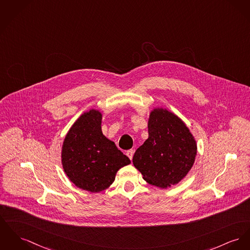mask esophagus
Wrapping results in <instances>:
<instances>
[{
    "label": "esophagus",
    "instance_id": "obj_1",
    "mask_svg": "<svg viewBox=\"0 0 250 250\" xmlns=\"http://www.w3.org/2000/svg\"><path fill=\"white\" fill-rule=\"evenodd\" d=\"M133 152H134V150H127V152H126V154L128 155V157H129L131 160L133 159Z\"/></svg>",
    "mask_w": 250,
    "mask_h": 250
}]
</instances>
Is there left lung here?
<instances>
[{
	"label": "left lung",
	"mask_w": 250,
	"mask_h": 250,
	"mask_svg": "<svg viewBox=\"0 0 250 250\" xmlns=\"http://www.w3.org/2000/svg\"><path fill=\"white\" fill-rule=\"evenodd\" d=\"M149 137L133 157L148 183L162 188L178 184L195 161L197 144L181 118L163 108L150 112Z\"/></svg>",
	"instance_id": "8db88e82"
}]
</instances>
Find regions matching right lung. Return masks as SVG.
<instances>
[{
	"label": "right lung",
	"mask_w": 250,
	"mask_h": 250,
	"mask_svg": "<svg viewBox=\"0 0 250 250\" xmlns=\"http://www.w3.org/2000/svg\"><path fill=\"white\" fill-rule=\"evenodd\" d=\"M102 114L92 109L72 125L62 148V164L78 188L100 192L115 181L117 170L131 163L101 131Z\"/></svg>",
	"instance_id": "add662e5"
}]
</instances>
